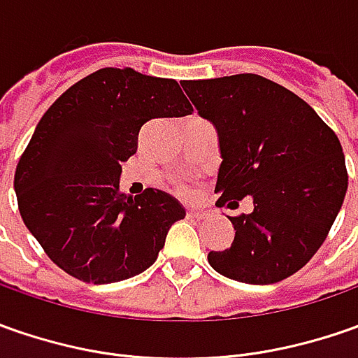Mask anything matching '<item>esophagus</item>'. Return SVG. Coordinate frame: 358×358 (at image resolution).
<instances>
[{"instance_id":"1","label":"esophagus","mask_w":358,"mask_h":358,"mask_svg":"<svg viewBox=\"0 0 358 358\" xmlns=\"http://www.w3.org/2000/svg\"><path fill=\"white\" fill-rule=\"evenodd\" d=\"M207 215L209 213H207L205 209H201V207H193V209L187 211V217H189V219H205Z\"/></svg>"}]
</instances>
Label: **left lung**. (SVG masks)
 Wrapping results in <instances>:
<instances>
[{
    "label": "left lung",
    "mask_w": 358,
    "mask_h": 358,
    "mask_svg": "<svg viewBox=\"0 0 358 358\" xmlns=\"http://www.w3.org/2000/svg\"><path fill=\"white\" fill-rule=\"evenodd\" d=\"M201 117L213 123L221 165L217 203L253 211L229 217L235 239L207 255L233 281L271 285L291 277L327 239L347 193L343 147L293 91L253 73L183 81Z\"/></svg>",
    "instance_id": "left-lung-1"
}]
</instances>
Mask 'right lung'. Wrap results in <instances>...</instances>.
I'll return each instance as SVG.
<instances>
[{
    "label": "right lung",
    "instance_id": "right-lung-1",
    "mask_svg": "<svg viewBox=\"0 0 358 358\" xmlns=\"http://www.w3.org/2000/svg\"><path fill=\"white\" fill-rule=\"evenodd\" d=\"M193 111L175 79L105 67L63 93L37 123L15 169L25 227L48 257L83 282L149 268L185 207L165 191H119L121 163L147 121Z\"/></svg>",
    "mask_w": 358,
    "mask_h": 358
}]
</instances>
